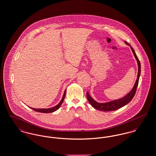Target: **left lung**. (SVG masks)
<instances>
[{
    "instance_id": "1",
    "label": "left lung",
    "mask_w": 156,
    "mask_h": 156,
    "mask_svg": "<svg viewBox=\"0 0 156 156\" xmlns=\"http://www.w3.org/2000/svg\"><path fill=\"white\" fill-rule=\"evenodd\" d=\"M125 43H126V44L130 47V48L132 50L134 56L137 61V66H138L137 76L136 81L135 82V83L134 85V87L126 95V96H125L122 98L118 99H116L114 101H112L110 102H105V103H99V102H98L97 101H95L92 97L90 96L89 92H88L87 94V97L89 101V104L92 105V106L93 108H95L96 109L99 110V111H113L118 110L119 108H121L122 107L129 104L132 100V99L133 98L134 96L136 94V91L137 89V87L138 86L139 80L140 73H141L140 62V61L138 58L133 48L131 46V45L127 43L126 41H125Z\"/></svg>"
}]
</instances>
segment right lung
<instances>
[{
  "label": "right lung",
  "instance_id": "right-lung-1",
  "mask_svg": "<svg viewBox=\"0 0 156 156\" xmlns=\"http://www.w3.org/2000/svg\"><path fill=\"white\" fill-rule=\"evenodd\" d=\"M66 89L65 90V91H64V92L63 96H62V98L61 101H60L59 103L57 104L56 106H54V107H52V108H47V109H46V108H44V109H43V108H42V109H36V108H31V107H29V108H31V109L34 110V111L38 112H41V113H51V112H53L55 111H57V110H58V109H59V107L61 106V105L62 104V102H63V101H64V99L65 97H66Z\"/></svg>",
  "mask_w": 156,
  "mask_h": 156
}]
</instances>
